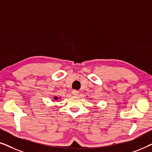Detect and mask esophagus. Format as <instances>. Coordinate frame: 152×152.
Segmentation results:
<instances>
[{
	"mask_svg": "<svg viewBox=\"0 0 152 152\" xmlns=\"http://www.w3.org/2000/svg\"><path fill=\"white\" fill-rule=\"evenodd\" d=\"M72 95H75V96H77V95H79V91H76V90H73L72 91Z\"/></svg>",
	"mask_w": 152,
	"mask_h": 152,
	"instance_id": "34e87169",
	"label": "esophagus"
}]
</instances>
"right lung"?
I'll list each match as a JSON object with an SVG mask.
<instances>
[{"label": "right lung", "mask_w": 152, "mask_h": 152, "mask_svg": "<svg viewBox=\"0 0 152 152\" xmlns=\"http://www.w3.org/2000/svg\"><path fill=\"white\" fill-rule=\"evenodd\" d=\"M58 99H59V97H57V96H55V97H53V101H54V102L57 101V100H58Z\"/></svg>", "instance_id": "1"}]
</instances>
